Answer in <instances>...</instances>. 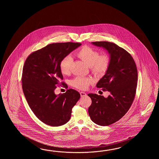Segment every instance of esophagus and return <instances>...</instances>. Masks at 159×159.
<instances>
[{"mask_svg":"<svg viewBox=\"0 0 159 159\" xmlns=\"http://www.w3.org/2000/svg\"><path fill=\"white\" fill-rule=\"evenodd\" d=\"M80 95H81V96L82 97L86 96V94L85 93H84V92H80Z\"/></svg>","mask_w":159,"mask_h":159,"instance_id":"obj_1","label":"esophagus"}]
</instances>
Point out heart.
<instances>
[{
  "mask_svg": "<svg viewBox=\"0 0 159 159\" xmlns=\"http://www.w3.org/2000/svg\"><path fill=\"white\" fill-rule=\"evenodd\" d=\"M77 56L90 68L91 72L97 76L105 75L108 69L110 64V58L106 54L99 55L97 50L84 46L77 52ZM73 61L71 56H66L62 59L60 64V69L61 73L68 75L70 72V66ZM90 78L82 77H77L71 80L70 84L73 86L80 90H86L92 83Z\"/></svg>",
  "mask_w": 159,
  "mask_h": 159,
  "instance_id": "b5f03b06",
  "label": "heart"
}]
</instances>
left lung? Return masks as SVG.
Segmentation results:
<instances>
[{
    "mask_svg": "<svg viewBox=\"0 0 159 159\" xmlns=\"http://www.w3.org/2000/svg\"><path fill=\"white\" fill-rule=\"evenodd\" d=\"M103 48L109 54L110 64L97 87L103 88L110 95L107 98L89 94L92 103L88 110L91 120L98 125L106 126L117 122L129 111L135 98L138 71L131 54L116 44L108 41L92 42Z\"/></svg>",
    "mask_w": 159,
    "mask_h": 159,
    "instance_id": "8db88e82",
    "label": "left lung"
}]
</instances>
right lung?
I'll return each instance as SVG.
<instances>
[{"mask_svg": "<svg viewBox=\"0 0 159 159\" xmlns=\"http://www.w3.org/2000/svg\"><path fill=\"white\" fill-rule=\"evenodd\" d=\"M81 45L71 42L49 44L31 53L24 63L22 88L25 97L34 115L47 125L66 123L80 98L78 91L71 89L58 95L54 90L63 79L60 69L62 59Z\"/></svg>", "mask_w": 159, "mask_h": 159, "instance_id": "obj_1", "label": "right lung"}]
</instances>
